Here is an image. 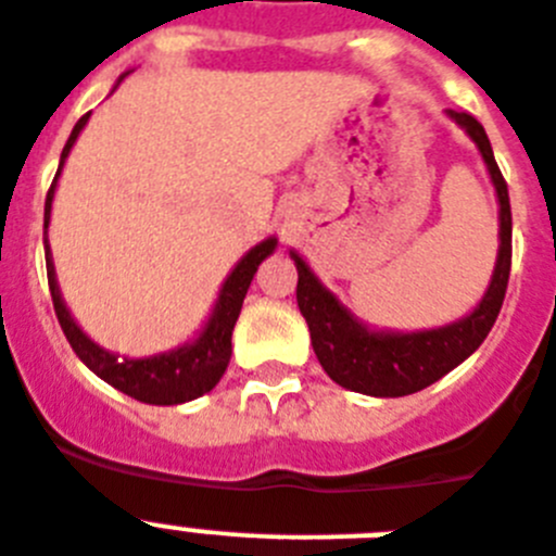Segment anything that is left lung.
Returning <instances> with one entry per match:
<instances>
[{"label": "left lung", "instance_id": "1", "mask_svg": "<svg viewBox=\"0 0 556 556\" xmlns=\"http://www.w3.org/2000/svg\"><path fill=\"white\" fill-rule=\"evenodd\" d=\"M448 116L471 135V141L482 152L490 179L496 185L498 222H502L496 271H493V279H490L477 309L459 321L448 324V327L424 329V332H374L365 324H359L318 282V277L309 271V266L296 252H290L299 271L296 302L309 327L313 352L324 371L329 374V379H334L340 388L382 399L418 393V390L438 382L440 377H446L465 357H471L496 324L504 293H507L509 266H513V213H509L507 182L498 172L482 124L471 113L448 110Z\"/></svg>", "mask_w": 556, "mask_h": 556}]
</instances>
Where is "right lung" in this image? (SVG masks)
Listing matches in <instances>:
<instances>
[{
  "instance_id": "right-lung-1",
  "label": "right lung",
  "mask_w": 556,
  "mask_h": 556,
  "mask_svg": "<svg viewBox=\"0 0 556 556\" xmlns=\"http://www.w3.org/2000/svg\"><path fill=\"white\" fill-rule=\"evenodd\" d=\"M88 116H91V113H85V116L74 124L66 147H63V154H60V168L66 163L68 152H72L74 141H77V135L83 132ZM60 168L58 174H54V182L47 193L43 227H49V213H52V197L54 185H58L60 177ZM274 249H277V238H268V241L257 243V247L232 268V274H229L227 282H224L222 293H218L213 315H210L207 324H204V329L199 332V338L193 340V343H185V346L172 349V352L166 354H154V357L143 359H118V354L104 352L102 346H97V343L77 327V321L72 318L66 304H63V296H60L58 279H54L52 252H49L47 243L49 293H52L54 313H58L63 334L68 338V343H72V349L77 352V357L83 359L97 377H102L108 384H113L116 390H122V393H127V396L138 399V402L143 404H182L210 393V390L218 384V379L224 377V371H227L229 354H232V329L235 321H238V315H241L247 290L249 285H252L257 266L274 252Z\"/></svg>"
}]
</instances>
